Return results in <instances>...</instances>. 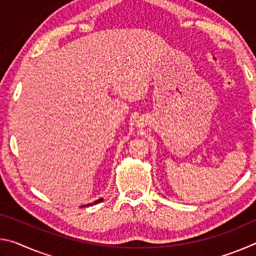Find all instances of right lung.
Wrapping results in <instances>:
<instances>
[{
    "label": "right lung",
    "instance_id": "obj_1",
    "mask_svg": "<svg viewBox=\"0 0 256 256\" xmlns=\"http://www.w3.org/2000/svg\"><path fill=\"white\" fill-rule=\"evenodd\" d=\"M102 198H99V200H97V201H94V202H92V203H89V204H86V206H81V208H84V206H94V204H97V203H99V202H102Z\"/></svg>",
    "mask_w": 256,
    "mask_h": 256
}]
</instances>
